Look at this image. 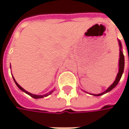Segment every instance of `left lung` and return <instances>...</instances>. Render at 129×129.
<instances>
[{
	"label": "left lung",
	"mask_w": 129,
	"mask_h": 129,
	"mask_svg": "<svg viewBox=\"0 0 129 129\" xmlns=\"http://www.w3.org/2000/svg\"><path fill=\"white\" fill-rule=\"evenodd\" d=\"M118 43H119V71H118V73L117 75V77L115 78V80L114 81V82L110 86H109L107 89L104 91L103 92L101 93H98V94H95V93H90L89 92H86L85 91H84V92L87 93H89L92 96H102L103 94H105L106 93H108L109 91H110L111 90H112L115 86L117 85V84L119 83V80L121 79V76H122V74L124 73V56L123 52H122V45H121V41L119 40H118Z\"/></svg>",
	"instance_id": "left-lung-1"
}]
</instances>
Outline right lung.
Segmentation results:
<instances>
[{"instance_id":"add662e5","label":"right lung","mask_w":129,"mask_h":129,"mask_svg":"<svg viewBox=\"0 0 129 129\" xmlns=\"http://www.w3.org/2000/svg\"><path fill=\"white\" fill-rule=\"evenodd\" d=\"M10 68H11V66H10ZM12 77H13V80H14V82H15V84H16V85L18 86V88L20 90H21L23 92L26 93V94H28V95H29L30 96H31L32 98H33V99H42V98H44V97H47V96H48L49 95H50L51 93H52L54 91V90H52V91H50L49 92L47 93H45V94H43V95H38V94H33V93H31L28 92V91H26V90L24 89V88H22L21 86L19 84L16 82V80H15V79L14 78V77L12 76Z\"/></svg>"}]
</instances>
